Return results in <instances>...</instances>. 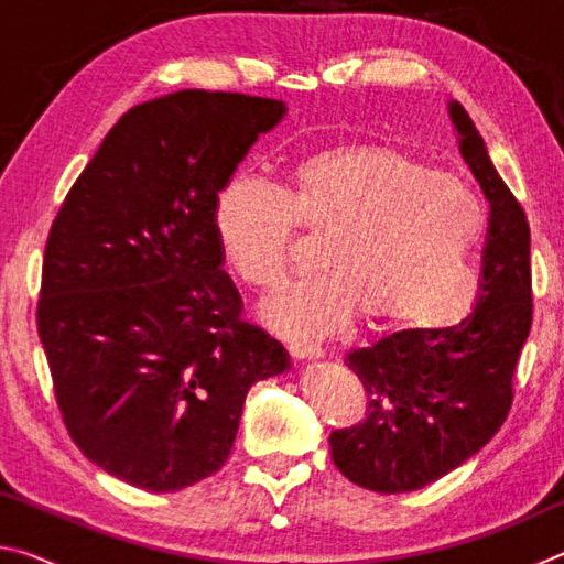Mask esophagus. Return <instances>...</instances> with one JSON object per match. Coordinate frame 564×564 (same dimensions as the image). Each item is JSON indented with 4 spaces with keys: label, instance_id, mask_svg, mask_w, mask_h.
<instances>
[{
    "label": "esophagus",
    "instance_id": "obj_1",
    "mask_svg": "<svg viewBox=\"0 0 564 564\" xmlns=\"http://www.w3.org/2000/svg\"><path fill=\"white\" fill-rule=\"evenodd\" d=\"M289 352L295 360H313L323 356V350L318 346H313V343H301V340H291Z\"/></svg>",
    "mask_w": 564,
    "mask_h": 564
}]
</instances>
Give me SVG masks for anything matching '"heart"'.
Wrapping results in <instances>:
<instances>
[{
	"label": "heart",
	"mask_w": 564,
	"mask_h": 564,
	"mask_svg": "<svg viewBox=\"0 0 564 564\" xmlns=\"http://www.w3.org/2000/svg\"><path fill=\"white\" fill-rule=\"evenodd\" d=\"M480 204L460 178L388 144H340L295 161L271 188L234 178L214 208L224 261L273 291L289 279L295 228L321 238L311 275L263 303L283 336H323L350 316L370 326H443L470 301L467 253Z\"/></svg>",
	"instance_id": "obj_1"
}]
</instances>
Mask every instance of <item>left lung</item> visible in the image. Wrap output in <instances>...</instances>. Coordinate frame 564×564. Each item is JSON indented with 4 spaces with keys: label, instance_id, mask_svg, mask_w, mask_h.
<instances>
[{
    "label": "left lung",
    "instance_id": "1",
    "mask_svg": "<svg viewBox=\"0 0 564 564\" xmlns=\"http://www.w3.org/2000/svg\"><path fill=\"white\" fill-rule=\"evenodd\" d=\"M460 154L490 202L475 308L451 328H408L350 350L366 417L330 433V457L373 492L425 488L490 443L512 405L532 326L530 226L463 104H451Z\"/></svg>",
    "mask_w": 564,
    "mask_h": 564
}]
</instances>
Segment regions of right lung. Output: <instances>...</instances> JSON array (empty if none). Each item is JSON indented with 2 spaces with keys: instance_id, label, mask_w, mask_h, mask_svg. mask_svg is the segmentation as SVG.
I'll list each match as a JSON object with an SVG mask.
<instances>
[{
  "instance_id": "obj_1",
  "label": "right lung",
  "mask_w": 564,
  "mask_h": 564,
  "mask_svg": "<svg viewBox=\"0 0 564 564\" xmlns=\"http://www.w3.org/2000/svg\"><path fill=\"white\" fill-rule=\"evenodd\" d=\"M283 101L184 89L113 123L44 248L36 328L76 447L149 492L221 470L248 388L289 370L241 318L214 231L218 191Z\"/></svg>"
}]
</instances>
